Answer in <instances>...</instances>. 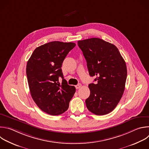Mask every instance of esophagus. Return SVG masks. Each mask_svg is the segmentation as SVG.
Instances as JSON below:
<instances>
[{
  "mask_svg": "<svg viewBox=\"0 0 149 149\" xmlns=\"http://www.w3.org/2000/svg\"><path fill=\"white\" fill-rule=\"evenodd\" d=\"M81 86H82V85L81 84H78L77 85L75 86V88H76L77 89H79L81 87Z\"/></svg>",
  "mask_w": 149,
  "mask_h": 149,
  "instance_id": "1",
  "label": "esophagus"
}]
</instances>
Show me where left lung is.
<instances>
[{
    "label": "left lung",
    "instance_id": "1",
    "mask_svg": "<svg viewBox=\"0 0 149 149\" xmlns=\"http://www.w3.org/2000/svg\"><path fill=\"white\" fill-rule=\"evenodd\" d=\"M78 45L86 59L91 77L90 95L85 100L88 109L96 115L111 112L123 94L127 78L126 63L113 44L99 38L79 40Z\"/></svg>",
    "mask_w": 149,
    "mask_h": 149
}]
</instances>
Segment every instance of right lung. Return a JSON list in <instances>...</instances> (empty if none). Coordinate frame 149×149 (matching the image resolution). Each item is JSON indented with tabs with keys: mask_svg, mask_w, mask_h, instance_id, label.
<instances>
[{
	"mask_svg": "<svg viewBox=\"0 0 149 149\" xmlns=\"http://www.w3.org/2000/svg\"><path fill=\"white\" fill-rule=\"evenodd\" d=\"M75 45L58 41L46 43L34 49L27 62L26 75L31 97L38 107L49 115L65 112L75 92V86L64 79L61 70L63 61Z\"/></svg>",
	"mask_w": 149,
	"mask_h": 149,
	"instance_id": "1",
	"label": "right lung"
}]
</instances>
